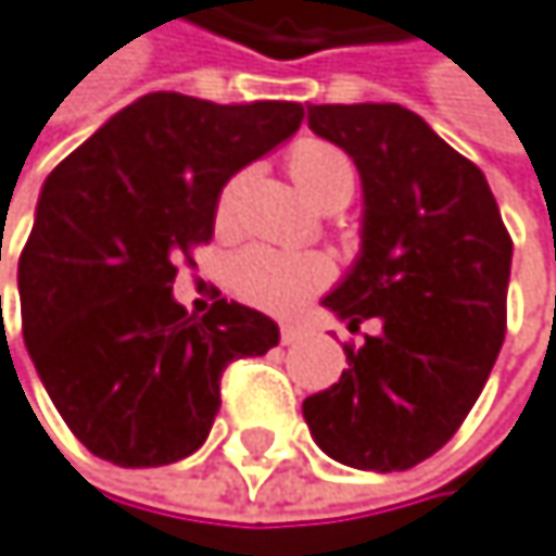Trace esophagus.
Masks as SVG:
<instances>
[{
  "label": "esophagus",
  "instance_id": "1",
  "mask_svg": "<svg viewBox=\"0 0 556 556\" xmlns=\"http://www.w3.org/2000/svg\"><path fill=\"white\" fill-rule=\"evenodd\" d=\"M304 334H308V328L298 325V321H285V325H281V344H294V341H301Z\"/></svg>",
  "mask_w": 556,
  "mask_h": 556
}]
</instances>
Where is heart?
Masks as SVG:
<instances>
[{
    "label": "heart",
    "mask_w": 556,
    "mask_h": 556,
    "mask_svg": "<svg viewBox=\"0 0 556 556\" xmlns=\"http://www.w3.org/2000/svg\"><path fill=\"white\" fill-rule=\"evenodd\" d=\"M288 168L298 188L304 191V199L315 202L318 208L344 205L354 191L351 159L328 142L308 138V142L294 146ZM238 188H241V178H235L222 191V215L231 212ZM328 278H331V265L321 255H288V252H275V248H248V252H241L231 262V271H228L231 291L244 301L258 304L265 312L298 308V304L312 291H318Z\"/></svg>",
    "instance_id": "b5f03b06"
}]
</instances>
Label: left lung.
<instances>
[{
    "label": "left lung",
    "mask_w": 556,
    "mask_h": 556,
    "mask_svg": "<svg viewBox=\"0 0 556 556\" xmlns=\"http://www.w3.org/2000/svg\"><path fill=\"white\" fill-rule=\"evenodd\" d=\"M315 135L361 175V252L321 298L381 331L344 348L348 368L304 397L315 444L357 470H407L475 407L504 344L514 244L484 172L404 105H308Z\"/></svg>",
    "instance_id": "obj_1"
}]
</instances>
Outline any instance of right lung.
<instances>
[{"label": "right lung", "instance_id": "1", "mask_svg": "<svg viewBox=\"0 0 556 556\" xmlns=\"http://www.w3.org/2000/svg\"><path fill=\"white\" fill-rule=\"evenodd\" d=\"M301 118L298 102L152 92L46 178L18 258L22 338L62 421L96 457L162 467L195 454L222 404V371L278 344V325L238 301L188 315L172 281L188 248L212 238L228 178Z\"/></svg>", "mask_w": 556, "mask_h": 556}]
</instances>
